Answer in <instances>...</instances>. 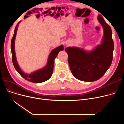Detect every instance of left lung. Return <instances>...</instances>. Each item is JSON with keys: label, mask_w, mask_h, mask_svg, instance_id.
Segmentation results:
<instances>
[{"label": "left lung", "mask_w": 124, "mask_h": 124, "mask_svg": "<svg viewBox=\"0 0 124 124\" xmlns=\"http://www.w3.org/2000/svg\"><path fill=\"white\" fill-rule=\"evenodd\" d=\"M97 19L103 30L100 44L92 51L76 47H69L65 50L71 72L76 78L83 81L93 82L100 79L113 60L114 46L111 28L101 15Z\"/></svg>", "instance_id": "obj_1"}]
</instances>
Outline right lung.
<instances>
[{
	"mask_svg": "<svg viewBox=\"0 0 124 124\" xmlns=\"http://www.w3.org/2000/svg\"><path fill=\"white\" fill-rule=\"evenodd\" d=\"M21 22V21L19 22L16 25L15 29L14 36H13L12 38L11 41V50L13 64H14V67L16 70L18 72V73L25 80H27L29 81L36 83H41L47 81L50 78L52 74H53L55 59L57 56L59 52L64 50L63 45H62L59 46L54 49L51 52L48 58L47 63L45 67L41 69H38L35 71H34V72H31L30 74H28L24 72L21 69V68L19 67L17 61L16 60L15 45L16 37L18 27V24Z\"/></svg>",
	"mask_w": 124,
	"mask_h": 124,
	"instance_id": "obj_1",
	"label": "right lung"
}]
</instances>
